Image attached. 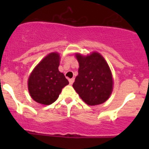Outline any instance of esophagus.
<instances>
[{"mask_svg":"<svg viewBox=\"0 0 149 149\" xmlns=\"http://www.w3.org/2000/svg\"><path fill=\"white\" fill-rule=\"evenodd\" d=\"M68 81H69V84H70V85H72V84L74 83V78L69 79V80H68Z\"/></svg>","mask_w":149,"mask_h":149,"instance_id":"obj_1","label":"esophagus"}]
</instances>
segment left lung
I'll return each mask as SVG.
<instances>
[{"label": "left lung", "instance_id": "1", "mask_svg": "<svg viewBox=\"0 0 149 149\" xmlns=\"http://www.w3.org/2000/svg\"><path fill=\"white\" fill-rule=\"evenodd\" d=\"M78 75L73 88L88 105H98L108 99L113 90L110 67L100 54L94 52L84 56L77 54Z\"/></svg>", "mask_w": 149, "mask_h": 149}]
</instances>
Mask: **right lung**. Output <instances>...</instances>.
<instances>
[{
  "label": "right lung",
  "instance_id": "1",
  "mask_svg": "<svg viewBox=\"0 0 149 149\" xmlns=\"http://www.w3.org/2000/svg\"><path fill=\"white\" fill-rule=\"evenodd\" d=\"M60 55L49 54L34 68L28 79L31 98L42 104L49 105L59 97L62 89L68 84L65 75L58 70Z\"/></svg>",
  "mask_w": 149,
  "mask_h": 149
}]
</instances>
